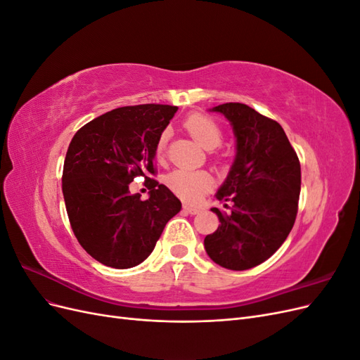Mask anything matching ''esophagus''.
<instances>
[{
    "mask_svg": "<svg viewBox=\"0 0 360 360\" xmlns=\"http://www.w3.org/2000/svg\"><path fill=\"white\" fill-rule=\"evenodd\" d=\"M183 210L186 212V213H189V214H198L200 213L198 207L191 205V204H183Z\"/></svg>",
    "mask_w": 360,
    "mask_h": 360,
    "instance_id": "34e87169",
    "label": "esophagus"
}]
</instances>
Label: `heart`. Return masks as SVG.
Wrapping results in <instances>:
<instances>
[{"mask_svg": "<svg viewBox=\"0 0 360 360\" xmlns=\"http://www.w3.org/2000/svg\"><path fill=\"white\" fill-rule=\"evenodd\" d=\"M184 127L207 150H213L222 143V127L210 115L193 114L184 122ZM168 136V130H163L158 136L155 144V153L158 158L165 155ZM165 183L181 200L195 202L213 188V177L205 169H174L167 176Z\"/></svg>", "mask_w": 360, "mask_h": 360, "instance_id": "b5f03b06", "label": "heart"}]
</instances>
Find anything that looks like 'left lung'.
Here are the masks:
<instances>
[{
	"label": "left lung",
	"mask_w": 360,
	"mask_h": 360,
	"mask_svg": "<svg viewBox=\"0 0 360 360\" xmlns=\"http://www.w3.org/2000/svg\"><path fill=\"white\" fill-rule=\"evenodd\" d=\"M212 111L231 123L237 151L216 193L217 200L233 207L228 213L213 207L221 225L205 236L204 248L216 264L248 270L274 255L291 231L300 193V162L275 120L245 103H224Z\"/></svg>",
	"instance_id": "obj_1"
}]
</instances>
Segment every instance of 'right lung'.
<instances>
[{"label":"right lung","instance_id":"1","mask_svg":"<svg viewBox=\"0 0 360 360\" xmlns=\"http://www.w3.org/2000/svg\"><path fill=\"white\" fill-rule=\"evenodd\" d=\"M177 106L117 108L82 126L70 141L63 168V195L79 245L99 263L130 269L153 252L181 202L151 176L155 144ZM144 176L148 200L132 195L128 183Z\"/></svg>","mask_w":360,"mask_h":360}]
</instances>
